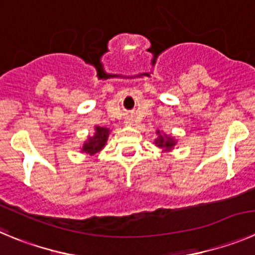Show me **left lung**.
Returning <instances> with one entry per match:
<instances>
[{
  "mask_svg": "<svg viewBox=\"0 0 255 255\" xmlns=\"http://www.w3.org/2000/svg\"><path fill=\"white\" fill-rule=\"evenodd\" d=\"M157 134H158V137L154 139V144L162 148L163 151H171L176 146V139H173L172 137L167 134H162L160 130H157Z\"/></svg>",
  "mask_w": 255,
  "mask_h": 255,
  "instance_id": "left-lung-1",
  "label": "left lung"
}]
</instances>
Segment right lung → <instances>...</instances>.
Here are the masks:
<instances>
[{"instance_id":"obj_1","label":"right lung","mask_w":255,"mask_h":255,"mask_svg":"<svg viewBox=\"0 0 255 255\" xmlns=\"http://www.w3.org/2000/svg\"><path fill=\"white\" fill-rule=\"evenodd\" d=\"M94 135L89 137L88 141H85V143L83 144L82 152H85V153L89 154H94L97 152L101 151L107 143V139H108L109 135V128H104V127H94Z\"/></svg>"}]
</instances>
